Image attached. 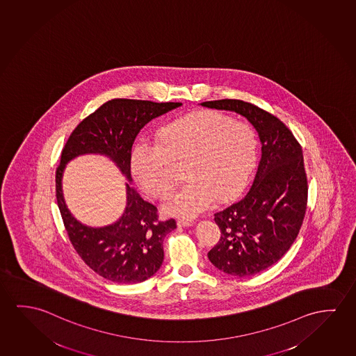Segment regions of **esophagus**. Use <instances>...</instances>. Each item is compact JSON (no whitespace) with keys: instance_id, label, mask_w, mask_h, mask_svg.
<instances>
[{"instance_id":"esophagus-1","label":"esophagus","mask_w":356,"mask_h":356,"mask_svg":"<svg viewBox=\"0 0 356 356\" xmlns=\"http://www.w3.org/2000/svg\"><path fill=\"white\" fill-rule=\"evenodd\" d=\"M177 225L179 227H191L192 222L191 220H187V219H179L177 220Z\"/></svg>"}]
</instances>
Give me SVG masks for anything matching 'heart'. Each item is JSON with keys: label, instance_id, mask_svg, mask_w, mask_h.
I'll use <instances>...</instances> for the list:
<instances>
[{"label": "heart", "instance_id": "obj_1", "mask_svg": "<svg viewBox=\"0 0 356 356\" xmlns=\"http://www.w3.org/2000/svg\"><path fill=\"white\" fill-rule=\"evenodd\" d=\"M252 127L204 111L175 120L158 131V143L140 139L131 150L138 182L155 197L174 186L176 166H185L187 182L165 201L166 213L193 218L225 202L244 188L257 161Z\"/></svg>", "mask_w": 356, "mask_h": 356}]
</instances>
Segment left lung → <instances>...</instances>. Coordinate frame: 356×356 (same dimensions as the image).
Masks as SVG:
<instances>
[{"instance_id": "8db88e82", "label": "left lung", "mask_w": 356, "mask_h": 356, "mask_svg": "<svg viewBox=\"0 0 356 356\" xmlns=\"http://www.w3.org/2000/svg\"><path fill=\"white\" fill-rule=\"evenodd\" d=\"M244 115L259 133L261 159L239 202L214 214L220 239L208 259L225 274L245 277L277 263L301 229L307 209L306 170L300 143L276 115L241 99L202 102Z\"/></svg>"}]
</instances>
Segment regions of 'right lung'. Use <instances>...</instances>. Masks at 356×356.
I'll use <instances>...</instances> for the list:
<instances>
[{
	"instance_id": "right-lung-1",
	"label": "right lung",
	"mask_w": 356,
	"mask_h": 356,
	"mask_svg": "<svg viewBox=\"0 0 356 356\" xmlns=\"http://www.w3.org/2000/svg\"><path fill=\"white\" fill-rule=\"evenodd\" d=\"M180 102L115 99L102 104L72 131L61 152L55 175V195L66 233L88 268L115 284H138L152 277L164 260L163 243L176 228L175 219L160 220L158 208L127 184L124 213L113 225H81L66 207L61 177L66 163L77 155L104 154L131 179V145L150 120L180 107Z\"/></svg>"
}]
</instances>
